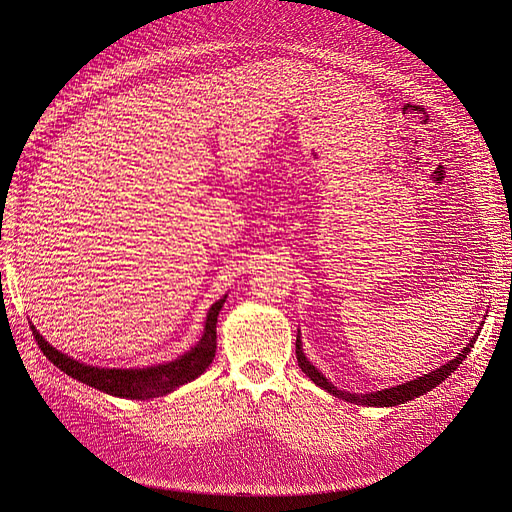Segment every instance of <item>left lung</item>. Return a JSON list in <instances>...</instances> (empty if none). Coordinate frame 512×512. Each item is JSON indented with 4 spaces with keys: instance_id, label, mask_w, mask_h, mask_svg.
Returning a JSON list of instances; mask_svg holds the SVG:
<instances>
[{
    "instance_id": "obj_1",
    "label": "left lung",
    "mask_w": 512,
    "mask_h": 512,
    "mask_svg": "<svg viewBox=\"0 0 512 512\" xmlns=\"http://www.w3.org/2000/svg\"><path fill=\"white\" fill-rule=\"evenodd\" d=\"M479 332H481V328H477L475 336L469 340V344L463 348V351H461L459 355H456L450 363L442 365L440 369H436V371H432V373H425L423 378H417V380H413V382L400 384V386H394V388H386V390H378V392H371V394H351V392H344V390L334 388V386L324 378V375H321V373L305 359V355H303V351H301V340H299V336H297V359H299V367L309 375L311 382H315L319 388L328 390L330 394H334V396H338V398H342V400H346V402H355V405H359V402H361V405H367V407H396V405H402V402L413 400V398H417V396L429 392L432 388H436L438 384H442V382L448 378V375L454 373L456 367H459V365L467 359V355L471 353V348H473V344H475Z\"/></svg>"
}]
</instances>
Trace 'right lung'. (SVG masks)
Here are the masks:
<instances>
[{"instance_id": "right-lung-1", "label": "right lung", "mask_w": 512, "mask_h": 512, "mask_svg": "<svg viewBox=\"0 0 512 512\" xmlns=\"http://www.w3.org/2000/svg\"><path fill=\"white\" fill-rule=\"evenodd\" d=\"M224 303H226V297L211 305L205 321L203 338L199 340V344L193 348V351H188L186 355H182L172 363L155 365L147 369H105V367L78 363L68 355L56 351L49 342H45V338L35 330V326H31V330L43 355L58 369L68 373L70 378L112 396L130 398V400H149V398L166 396L168 392L180 388L182 384L193 382L211 365L215 357V338H218L215 336V324H218V315Z\"/></svg>"}]
</instances>
